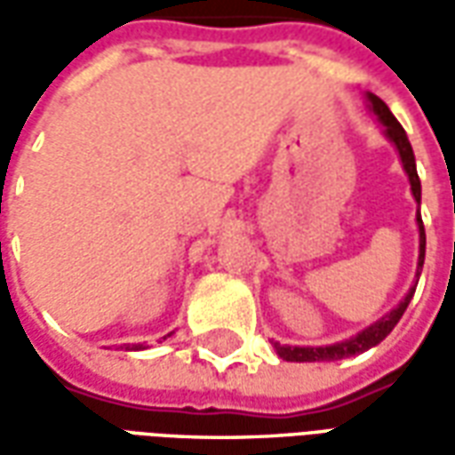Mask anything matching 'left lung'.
Listing matches in <instances>:
<instances>
[{
  "label": "left lung",
  "mask_w": 455,
  "mask_h": 455,
  "mask_svg": "<svg viewBox=\"0 0 455 455\" xmlns=\"http://www.w3.org/2000/svg\"><path fill=\"white\" fill-rule=\"evenodd\" d=\"M368 104H371L372 114L380 119V124L385 126V136L395 143V148L400 153L402 160V168L407 172V178H410L411 185V195L417 199V204L421 202V182L419 175H417V163H414V150H411V143L407 139V133L400 126V121L392 116V112L387 109V104L382 102L380 97H375V94H368ZM417 227H419V260H417V283H419V273L421 266H424V251H427V234H424V221H421V214L417 212ZM417 287V285H414ZM414 287H411L407 297L402 299L400 305L395 307L392 312L378 319L375 324H371L368 329H363L361 334L351 336V339H346V341L331 343V346H280V343H273L275 346L277 355L283 358V361H295V363H315V361H341V358H348V355H358V353H365L372 346H378V343L385 339V336L390 334L392 329L397 326V322L404 315V309L410 305L411 295H414Z\"/></svg>",
  "instance_id": "left-lung-1"
}]
</instances>
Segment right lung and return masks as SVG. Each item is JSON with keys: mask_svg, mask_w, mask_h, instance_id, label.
Listing matches in <instances>:
<instances>
[{"mask_svg": "<svg viewBox=\"0 0 455 455\" xmlns=\"http://www.w3.org/2000/svg\"><path fill=\"white\" fill-rule=\"evenodd\" d=\"M124 348H126V351H140V348H143V343H133V346H131V343H126Z\"/></svg>", "mask_w": 455, "mask_h": 455, "instance_id": "right-lung-1", "label": "right lung"}]
</instances>
